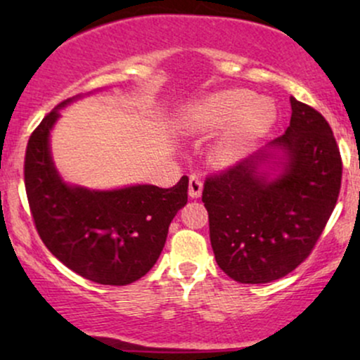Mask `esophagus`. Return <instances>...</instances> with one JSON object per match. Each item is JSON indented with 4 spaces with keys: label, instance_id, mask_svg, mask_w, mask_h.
I'll list each match as a JSON object with an SVG mask.
<instances>
[{
    "label": "esophagus",
    "instance_id": "34e87169",
    "mask_svg": "<svg viewBox=\"0 0 360 360\" xmlns=\"http://www.w3.org/2000/svg\"><path fill=\"white\" fill-rule=\"evenodd\" d=\"M201 189H203V183H201L200 177L189 176V196L196 200V198L201 196Z\"/></svg>",
    "mask_w": 360,
    "mask_h": 360
}]
</instances>
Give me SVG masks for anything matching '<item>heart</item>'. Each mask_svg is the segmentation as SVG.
<instances>
[{
    "instance_id": "heart-1",
    "label": "heart",
    "mask_w": 360,
    "mask_h": 360,
    "mask_svg": "<svg viewBox=\"0 0 360 360\" xmlns=\"http://www.w3.org/2000/svg\"><path fill=\"white\" fill-rule=\"evenodd\" d=\"M276 118L274 105L252 91H220L194 103L186 115L184 127L194 134H214V157L223 164L242 159L269 130Z\"/></svg>"
}]
</instances>
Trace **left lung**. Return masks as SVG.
<instances>
[{"label": "left lung", "mask_w": 360, "mask_h": 360, "mask_svg": "<svg viewBox=\"0 0 360 360\" xmlns=\"http://www.w3.org/2000/svg\"><path fill=\"white\" fill-rule=\"evenodd\" d=\"M286 134L271 147L286 154L278 179L259 174L260 154L206 177L203 200L214 259L242 284L281 279L315 249L335 208L342 157L323 115L295 98Z\"/></svg>", "instance_id": "left-lung-1"}]
</instances>
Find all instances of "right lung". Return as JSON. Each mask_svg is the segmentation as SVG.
Here are the masks:
<instances>
[{
  "label": "right lung",
  "instance_id": "add662e5",
  "mask_svg": "<svg viewBox=\"0 0 360 360\" xmlns=\"http://www.w3.org/2000/svg\"><path fill=\"white\" fill-rule=\"evenodd\" d=\"M32 131L25 152V189L39 237L65 267L84 279L125 286L159 259L172 218L188 203L189 179L172 188L139 184L89 191L62 183L51 159L49 134L59 108Z\"/></svg>",
  "mask_w": 360,
  "mask_h": 360
}]
</instances>
